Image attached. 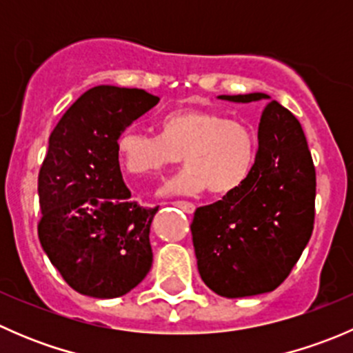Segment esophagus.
Segmentation results:
<instances>
[{
  "mask_svg": "<svg viewBox=\"0 0 353 353\" xmlns=\"http://www.w3.org/2000/svg\"><path fill=\"white\" fill-rule=\"evenodd\" d=\"M172 205L177 206V208H181L183 212H186V213H193L194 212V205H193V203H190V201H174Z\"/></svg>",
  "mask_w": 353,
  "mask_h": 353,
  "instance_id": "34e87169",
  "label": "esophagus"
}]
</instances>
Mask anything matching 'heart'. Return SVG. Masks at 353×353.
<instances>
[{
  "mask_svg": "<svg viewBox=\"0 0 353 353\" xmlns=\"http://www.w3.org/2000/svg\"><path fill=\"white\" fill-rule=\"evenodd\" d=\"M124 172L138 179L163 176L183 157L188 167L165 193L230 196L248 183L258 159V137L243 119H227L215 110H174L160 117L157 137L126 130L117 140Z\"/></svg>",
  "mask_w": 353,
  "mask_h": 353,
  "instance_id": "obj_1",
  "label": "heart"
}]
</instances>
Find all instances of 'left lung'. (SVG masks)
I'll list each match as a JSON object with an SVG mask.
<instances>
[{
	"label": "left lung",
	"instance_id": "left-lung-1",
	"mask_svg": "<svg viewBox=\"0 0 353 353\" xmlns=\"http://www.w3.org/2000/svg\"><path fill=\"white\" fill-rule=\"evenodd\" d=\"M230 102L266 94L220 95ZM258 159L248 183L194 212L191 234L206 287L237 299L275 290L290 275L314 229L316 169L301 123L270 101L258 126Z\"/></svg>",
	"mask_w": 353,
	"mask_h": 353
}]
</instances>
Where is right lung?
Segmentation results:
<instances>
[{"label":"right lung","mask_w":353,"mask_h":353,"mask_svg":"<svg viewBox=\"0 0 353 353\" xmlns=\"http://www.w3.org/2000/svg\"><path fill=\"white\" fill-rule=\"evenodd\" d=\"M159 97L99 85L56 124L39 170L37 232L49 261L73 290L97 299L128 294L150 272V223L159 210L131 199L117 140Z\"/></svg>","instance_id":"obj_1"}]
</instances>
